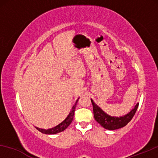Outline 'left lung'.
<instances>
[{
	"mask_svg": "<svg viewBox=\"0 0 158 158\" xmlns=\"http://www.w3.org/2000/svg\"><path fill=\"white\" fill-rule=\"evenodd\" d=\"M91 102L94 108V116L95 119L101 126L103 128L109 130H115L120 128H122L126 126L128 123L131 120L135 115L137 109L139 106V103H137L134 109L131 110L126 115L120 116V117H115V116H111L109 114H106L100 107H98L94 101L91 99Z\"/></svg>",
	"mask_w": 158,
	"mask_h": 158,
	"instance_id": "1",
	"label": "left lung"
}]
</instances>
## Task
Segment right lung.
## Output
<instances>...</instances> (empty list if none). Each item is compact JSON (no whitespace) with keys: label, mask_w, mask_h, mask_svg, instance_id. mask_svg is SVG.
Here are the masks:
<instances>
[{"label":"right lung","mask_w":158,"mask_h":158,"mask_svg":"<svg viewBox=\"0 0 158 158\" xmlns=\"http://www.w3.org/2000/svg\"><path fill=\"white\" fill-rule=\"evenodd\" d=\"M77 101L78 99L76 101V103H75V105L72 107V109L70 112V114H68V116H67L65 119H64L63 122H62L60 124H59L57 126L53 127V128L49 129H40L38 128V127H36L37 129V130H39L40 132H42L43 134H45V135H55V134H57L59 132H61V131H64V129H66L68 128L69 125L71 124L72 121L73 119V116H74V114H75V107H76Z\"/></svg>","instance_id":"right-lung-1"}]
</instances>
